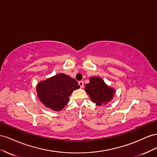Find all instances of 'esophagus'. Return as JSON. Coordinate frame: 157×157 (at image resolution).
Wrapping results in <instances>:
<instances>
[{"mask_svg": "<svg viewBox=\"0 0 157 157\" xmlns=\"http://www.w3.org/2000/svg\"><path fill=\"white\" fill-rule=\"evenodd\" d=\"M78 84H79V86H80V87H81V88L83 87V82L82 81L78 82Z\"/></svg>", "mask_w": 157, "mask_h": 157, "instance_id": "obj_1", "label": "esophagus"}]
</instances>
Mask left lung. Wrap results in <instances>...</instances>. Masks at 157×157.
<instances>
[{"instance_id":"obj_1","label":"left lung","mask_w":157,"mask_h":157,"mask_svg":"<svg viewBox=\"0 0 157 157\" xmlns=\"http://www.w3.org/2000/svg\"><path fill=\"white\" fill-rule=\"evenodd\" d=\"M93 102L98 106L106 105L114 97L115 89L105 83L101 78L94 76L89 79V83L86 84L85 89Z\"/></svg>"}]
</instances>
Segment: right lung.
Returning <instances> with one entry per match:
<instances>
[{
    "label": "right lung",
    "instance_id": "right-lung-1",
    "mask_svg": "<svg viewBox=\"0 0 157 157\" xmlns=\"http://www.w3.org/2000/svg\"><path fill=\"white\" fill-rule=\"evenodd\" d=\"M79 87L75 79L60 73L40 82L36 89L39 100L44 106L60 111L68 104L71 93Z\"/></svg>",
    "mask_w": 157,
    "mask_h": 157
}]
</instances>
